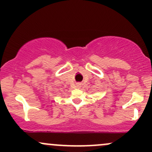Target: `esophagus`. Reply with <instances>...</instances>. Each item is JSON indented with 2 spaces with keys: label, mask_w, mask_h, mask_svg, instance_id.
I'll list each match as a JSON object with an SVG mask.
<instances>
[{
  "label": "esophagus",
  "mask_w": 152,
  "mask_h": 152,
  "mask_svg": "<svg viewBox=\"0 0 152 152\" xmlns=\"http://www.w3.org/2000/svg\"><path fill=\"white\" fill-rule=\"evenodd\" d=\"M76 87H77L78 88H79V87H81V84H80V83L76 84Z\"/></svg>",
  "instance_id": "34e87169"
}]
</instances>
